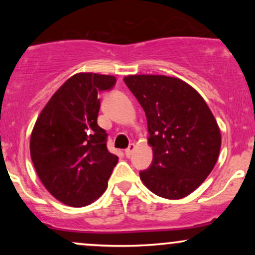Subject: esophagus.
<instances>
[{"label": "esophagus", "mask_w": 255, "mask_h": 255, "mask_svg": "<svg viewBox=\"0 0 255 255\" xmlns=\"http://www.w3.org/2000/svg\"><path fill=\"white\" fill-rule=\"evenodd\" d=\"M134 148H135V145H134V144H129V146H128V147L126 148V150H125L126 156H127V157H130V156H131V153H133Z\"/></svg>", "instance_id": "34e87169"}]
</instances>
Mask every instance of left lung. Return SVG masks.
Returning a JSON list of instances; mask_svg holds the SVG:
<instances>
[{"label":"left lung","mask_w":255,"mask_h":255,"mask_svg":"<svg viewBox=\"0 0 255 255\" xmlns=\"http://www.w3.org/2000/svg\"><path fill=\"white\" fill-rule=\"evenodd\" d=\"M130 92L145 111L153 159L140 178L165 199L191 194L206 180L218 159L221 130L206 102L181 79L128 75Z\"/></svg>","instance_id":"8db88e82"}]
</instances>
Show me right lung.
Wrapping results in <instances>:
<instances>
[{
	"label": "right lung",
	"instance_id": "obj_1",
	"mask_svg": "<svg viewBox=\"0 0 255 255\" xmlns=\"http://www.w3.org/2000/svg\"><path fill=\"white\" fill-rule=\"evenodd\" d=\"M115 84L113 75H73L46 103L32 130L37 175L52 197L68 206L97 200L118 164L119 157L108 151L107 131L97 124L99 92Z\"/></svg>",
	"mask_w": 255,
	"mask_h": 255
}]
</instances>
